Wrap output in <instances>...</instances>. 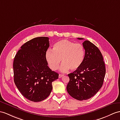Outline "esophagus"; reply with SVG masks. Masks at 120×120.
Returning a JSON list of instances; mask_svg holds the SVG:
<instances>
[{
	"mask_svg": "<svg viewBox=\"0 0 120 120\" xmlns=\"http://www.w3.org/2000/svg\"><path fill=\"white\" fill-rule=\"evenodd\" d=\"M64 75L63 74H59V76H58V77H59V78H61L64 76Z\"/></svg>",
	"mask_w": 120,
	"mask_h": 120,
	"instance_id": "esophagus-1",
	"label": "esophagus"
}]
</instances>
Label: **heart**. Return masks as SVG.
<instances>
[{
    "label": "heart",
    "instance_id": "1",
    "mask_svg": "<svg viewBox=\"0 0 120 120\" xmlns=\"http://www.w3.org/2000/svg\"><path fill=\"white\" fill-rule=\"evenodd\" d=\"M85 51L82 45L75 44L67 40H62L55 43L53 51L48 50L45 57L49 67L53 70L58 68L62 60V65L60 70L66 72L78 69L82 65L84 59Z\"/></svg>",
    "mask_w": 120,
    "mask_h": 120
}]
</instances>
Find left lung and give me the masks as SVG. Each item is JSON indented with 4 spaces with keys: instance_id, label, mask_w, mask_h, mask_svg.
<instances>
[{
    "instance_id": "left-lung-1",
    "label": "left lung",
    "mask_w": 120,
    "mask_h": 120,
    "mask_svg": "<svg viewBox=\"0 0 120 120\" xmlns=\"http://www.w3.org/2000/svg\"><path fill=\"white\" fill-rule=\"evenodd\" d=\"M82 45L85 50L83 62L78 69L68 75L70 80L67 86L69 94L80 101L90 98L99 91L106 72L103 56L97 47L87 40Z\"/></svg>"
}]
</instances>
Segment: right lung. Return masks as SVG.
Returning <instances> with one entry per match:
<instances>
[{
	"label": "right lung",
	"mask_w": 120,
	"mask_h": 120,
	"mask_svg": "<svg viewBox=\"0 0 120 120\" xmlns=\"http://www.w3.org/2000/svg\"><path fill=\"white\" fill-rule=\"evenodd\" d=\"M49 40L45 37L34 38L21 47L14 58L15 83L25 98L33 102L47 98L52 90V82L58 78L46 60Z\"/></svg>",
	"instance_id": "obj_1"
}]
</instances>
